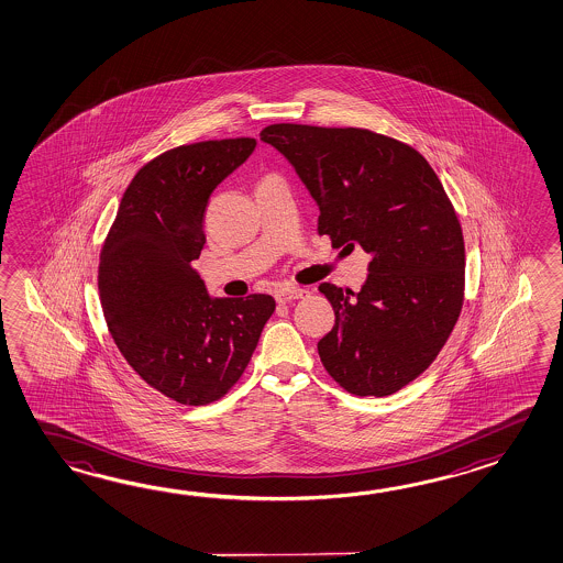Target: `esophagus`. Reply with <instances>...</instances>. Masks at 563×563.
<instances>
[{
    "instance_id": "1",
    "label": "esophagus",
    "mask_w": 563,
    "mask_h": 563,
    "mask_svg": "<svg viewBox=\"0 0 563 563\" xmlns=\"http://www.w3.org/2000/svg\"><path fill=\"white\" fill-rule=\"evenodd\" d=\"M307 295L305 288H278L275 292V299L278 302H290V300L302 299Z\"/></svg>"
}]
</instances>
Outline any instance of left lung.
Listing matches in <instances>:
<instances>
[{
	"instance_id": "left-lung-1",
	"label": "left lung",
	"mask_w": 563,
	"mask_h": 563,
	"mask_svg": "<svg viewBox=\"0 0 563 563\" xmlns=\"http://www.w3.org/2000/svg\"><path fill=\"white\" fill-rule=\"evenodd\" d=\"M275 146L319 205L333 249L371 254L358 292L322 283L334 327L319 341L327 373L358 397H387L429 367L460 319L465 244L423 156L363 128L271 124Z\"/></svg>"
}]
</instances>
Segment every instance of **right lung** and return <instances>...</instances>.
Listing matches in <instances>:
<instances>
[{"instance_id": "add662e5", "label": "right lung", "mask_w": 563, "mask_h": 563, "mask_svg": "<svg viewBox=\"0 0 563 563\" xmlns=\"http://www.w3.org/2000/svg\"><path fill=\"white\" fill-rule=\"evenodd\" d=\"M256 140H207L144 164L103 241L98 290L108 331L150 387L183 405H208L241 379L271 295L212 299L196 273L208 200L253 154Z\"/></svg>"}]
</instances>
